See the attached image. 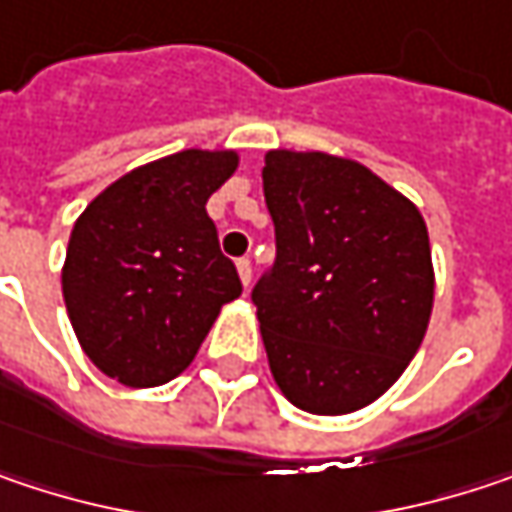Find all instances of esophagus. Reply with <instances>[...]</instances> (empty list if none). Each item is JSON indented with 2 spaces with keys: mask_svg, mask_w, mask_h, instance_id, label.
I'll list each match as a JSON object with an SVG mask.
<instances>
[{
  "mask_svg": "<svg viewBox=\"0 0 512 512\" xmlns=\"http://www.w3.org/2000/svg\"><path fill=\"white\" fill-rule=\"evenodd\" d=\"M237 272H240L243 287H249V284H252V260H249V257H240V260H237Z\"/></svg>",
  "mask_w": 512,
  "mask_h": 512,
  "instance_id": "1",
  "label": "esophagus"
}]
</instances>
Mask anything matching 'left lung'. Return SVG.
I'll return each mask as SVG.
<instances>
[{
	"label": "left lung",
	"mask_w": 512,
	"mask_h": 512,
	"mask_svg": "<svg viewBox=\"0 0 512 512\" xmlns=\"http://www.w3.org/2000/svg\"><path fill=\"white\" fill-rule=\"evenodd\" d=\"M275 263L252 290L275 384L340 416L384 395L422 346L434 266L422 213L363 163L266 152Z\"/></svg>",
	"instance_id": "obj_1"
}]
</instances>
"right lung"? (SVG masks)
<instances>
[{"label":"right lung","instance_id":"add662e5","mask_svg":"<svg viewBox=\"0 0 512 512\" xmlns=\"http://www.w3.org/2000/svg\"><path fill=\"white\" fill-rule=\"evenodd\" d=\"M234 169L237 152L184 149L131 169L75 219L64 302L81 349L108 378L125 387L172 381L222 304L243 293L205 210Z\"/></svg>","mask_w":512,"mask_h":512}]
</instances>
